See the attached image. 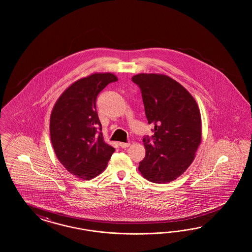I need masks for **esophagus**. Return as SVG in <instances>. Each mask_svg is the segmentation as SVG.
Instances as JSON below:
<instances>
[{"label":"esophagus","instance_id":"1","mask_svg":"<svg viewBox=\"0 0 252 252\" xmlns=\"http://www.w3.org/2000/svg\"><path fill=\"white\" fill-rule=\"evenodd\" d=\"M118 144H119V146H120L121 148H127L128 146H130L129 142H126V143H125V142H119Z\"/></svg>","mask_w":252,"mask_h":252}]
</instances>
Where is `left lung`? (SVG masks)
Here are the masks:
<instances>
[{"mask_svg": "<svg viewBox=\"0 0 252 252\" xmlns=\"http://www.w3.org/2000/svg\"><path fill=\"white\" fill-rule=\"evenodd\" d=\"M132 81L140 89L153 135L143 142L142 176L153 183H168L181 176L194 160L201 140V118L196 100L173 78L138 74Z\"/></svg>", "mask_w": 252, "mask_h": 252, "instance_id": "1", "label": "left lung"}]
</instances>
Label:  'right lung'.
Returning <instances> with one entry per match:
<instances>
[{
  "mask_svg": "<svg viewBox=\"0 0 252 252\" xmlns=\"http://www.w3.org/2000/svg\"><path fill=\"white\" fill-rule=\"evenodd\" d=\"M116 81L110 73L77 80L62 94L51 115V140L58 160L84 180L99 175L115 152L103 140L96 99L107 85Z\"/></svg>",
  "mask_w": 252,
  "mask_h": 252,
  "instance_id": "add662e5",
  "label": "right lung"
}]
</instances>
